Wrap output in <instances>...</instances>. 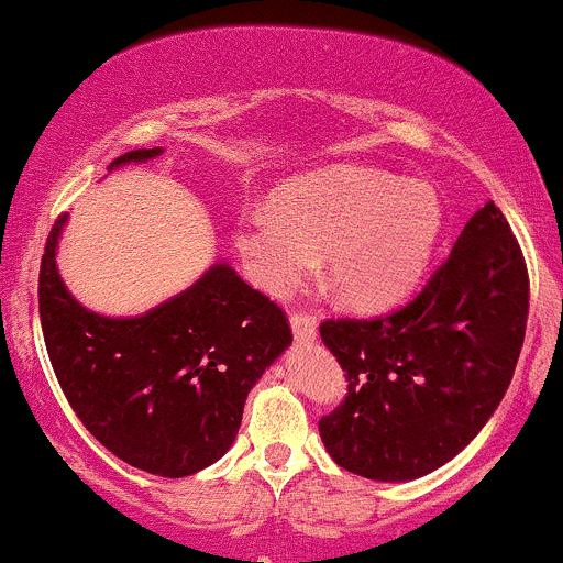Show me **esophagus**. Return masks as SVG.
Segmentation results:
<instances>
[{"mask_svg": "<svg viewBox=\"0 0 563 563\" xmlns=\"http://www.w3.org/2000/svg\"><path fill=\"white\" fill-rule=\"evenodd\" d=\"M289 324H292L295 341L311 343L313 338H317V322H313V317H308L303 311H295L292 317H289Z\"/></svg>", "mask_w": 563, "mask_h": 563, "instance_id": "34e87169", "label": "esophagus"}]
</instances>
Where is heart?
I'll use <instances>...</instances> for the list:
<instances>
[{
	"label": "heart",
	"instance_id": "1",
	"mask_svg": "<svg viewBox=\"0 0 563 563\" xmlns=\"http://www.w3.org/2000/svg\"><path fill=\"white\" fill-rule=\"evenodd\" d=\"M443 225L438 190L365 166H335L292 179L274 207H246L235 250L246 276L287 298L324 257L332 287L354 308L397 300L424 271Z\"/></svg>",
	"mask_w": 563,
	"mask_h": 563
}]
</instances>
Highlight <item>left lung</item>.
I'll use <instances>...</instances> for the list:
<instances>
[{
	"label": "left lung",
	"instance_id": "1",
	"mask_svg": "<svg viewBox=\"0 0 563 563\" xmlns=\"http://www.w3.org/2000/svg\"><path fill=\"white\" fill-rule=\"evenodd\" d=\"M529 317V274L488 201L421 292L376 319H328L324 346L349 395L322 416L332 462L371 481H416L451 462L510 386Z\"/></svg>",
	"mask_w": 563,
	"mask_h": 563
}]
</instances>
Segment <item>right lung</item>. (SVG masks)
<instances>
[{
    "label": "right lung",
    "mask_w": 563,
    "mask_h": 563,
    "mask_svg": "<svg viewBox=\"0 0 563 563\" xmlns=\"http://www.w3.org/2000/svg\"><path fill=\"white\" fill-rule=\"evenodd\" d=\"M131 150L110 163L158 158ZM66 214L40 265L47 356L77 419L114 456L161 477L209 467L233 445L246 395L292 343L287 317L228 263L142 317L88 311L56 268Z\"/></svg>",
    "instance_id": "obj_1"
}]
</instances>
